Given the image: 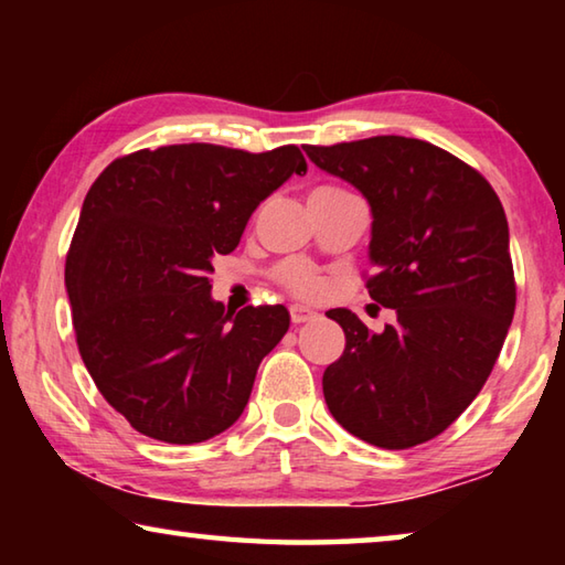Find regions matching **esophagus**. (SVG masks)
<instances>
[{
  "label": "esophagus",
  "instance_id": "1",
  "mask_svg": "<svg viewBox=\"0 0 565 565\" xmlns=\"http://www.w3.org/2000/svg\"><path fill=\"white\" fill-rule=\"evenodd\" d=\"M289 313H291V321L294 323H303V321H309V319L317 317V311L309 309V306H303V303H294L291 309H289Z\"/></svg>",
  "mask_w": 565,
  "mask_h": 565
}]
</instances>
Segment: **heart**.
<instances>
[{
	"label": "heart",
	"instance_id": "b5f03b06",
	"mask_svg": "<svg viewBox=\"0 0 565 565\" xmlns=\"http://www.w3.org/2000/svg\"><path fill=\"white\" fill-rule=\"evenodd\" d=\"M276 281L284 284L286 289L294 291V294H317L321 289V279L313 271V266L309 262H301V259H289V262H281L276 266Z\"/></svg>",
	"mask_w": 565,
	"mask_h": 565
}]
</instances>
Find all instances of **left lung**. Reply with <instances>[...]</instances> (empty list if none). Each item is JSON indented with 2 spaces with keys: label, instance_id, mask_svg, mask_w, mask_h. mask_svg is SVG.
I'll list each match as a JSON object with an SVG mask.
<instances>
[{
  "label": "left lung",
  "instance_id": "obj_1",
  "mask_svg": "<svg viewBox=\"0 0 565 565\" xmlns=\"http://www.w3.org/2000/svg\"><path fill=\"white\" fill-rule=\"evenodd\" d=\"M371 206L366 289L396 321L374 333L331 309L347 333L323 371L331 416L361 441L411 448L446 431L478 396L513 321L509 222L476 169L428 141L371 137L303 147Z\"/></svg>",
  "mask_w": 565,
  "mask_h": 565
}]
</instances>
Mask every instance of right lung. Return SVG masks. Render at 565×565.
Instances as JSON below:
<instances>
[{
    "instance_id": "1",
    "label": "right lung",
    "mask_w": 565,
    "mask_h": 565,
    "mask_svg": "<svg viewBox=\"0 0 565 565\" xmlns=\"http://www.w3.org/2000/svg\"><path fill=\"white\" fill-rule=\"evenodd\" d=\"M291 174H306L294 145H174L114 159L92 184L64 284L84 366L139 434L202 444L244 414L289 311H224L209 274Z\"/></svg>"
}]
</instances>
